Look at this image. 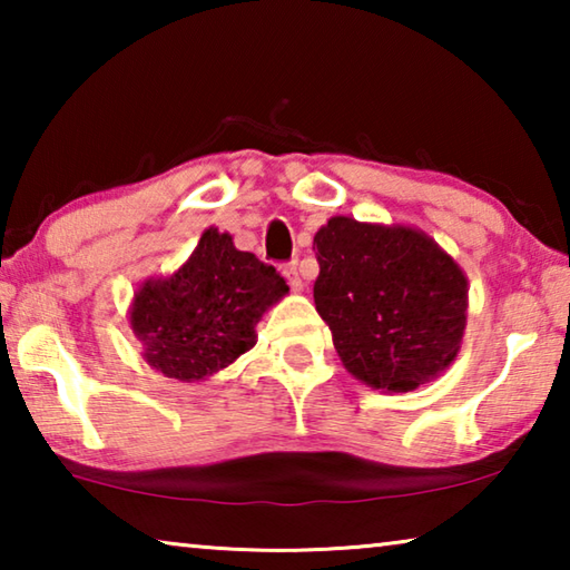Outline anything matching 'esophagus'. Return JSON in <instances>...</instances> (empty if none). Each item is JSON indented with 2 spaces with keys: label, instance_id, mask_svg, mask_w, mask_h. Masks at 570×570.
I'll return each mask as SVG.
<instances>
[{
  "label": "esophagus",
  "instance_id": "esophagus-1",
  "mask_svg": "<svg viewBox=\"0 0 570 570\" xmlns=\"http://www.w3.org/2000/svg\"><path fill=\"white\" fill-rule=\"evenodd\" d=\"M284 276H286V282L292 284L294 292H302L304 284H302V274H298V266L296 264L284 266Z\"/></svg>",
  "mask_w": 570,
  "mask_h": 570
}]
</instances>
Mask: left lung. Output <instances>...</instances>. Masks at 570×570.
I'll list each match as a JSON object with an SVG mask.
<instances>
[{
    "instance_id": "left-lung-1",
    "label": "left lung",
    "mask_w": 570,
    "mask_h": 570,
    "mask_svg": "<svg viewBox=\"0 0 570 570\" xmlns=\"http://www.w3.org/2000/svg\"><path fill=\"white\" fill-rule=\"evenodd\" d=\"M316 312L344 370L382 392L440 377L468 326V276L424 230L332 216L316 230Z\"/></svg>"
}]
</instances>
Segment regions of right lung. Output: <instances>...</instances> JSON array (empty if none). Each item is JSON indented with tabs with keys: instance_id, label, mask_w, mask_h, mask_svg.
Masks as SVG:
<instances>
[{
	"instance_id": "obj_1",
	"label": "right lung",
	"mask_w": 570,
	"mask_h": 570,
	"mask_svg": "<svg viewBox=\"0 0 570 570\" xmlns=\"http://www.w3.org/2000/svg\"><path fill=\"white\" fill-rule=\"evenodd\" d=\"M286 294L274 266L210 226L186 264L138 286L128 322L153 370L204 382L256 344V324Z\"/></svg>"
}]
</instances>
